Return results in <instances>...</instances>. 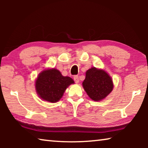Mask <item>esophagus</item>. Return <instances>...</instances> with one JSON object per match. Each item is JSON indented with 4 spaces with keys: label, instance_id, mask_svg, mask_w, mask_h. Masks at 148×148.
I'll use <instances>...</instances> for the list:
<instances>
[{
    "label": "esophagus",
    "instance_id": "obj_1",
    "mask_svg": "<svg viewBox=\"0 0 148 148\" xmlns=\"http://www.w3.org/2000/svg\"><path fill=\"white\" fill-rule=\"evenodd\" d=\"M74 82H76V84H77V83H79V77H78V76H74Z\"/></svg>",
    "mask_w": 148,
    "mask_h": 148
}]
</instances>
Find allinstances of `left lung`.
I'll return each mask as SVG.
<instances>
[{
    "mask_svg": "<svg viewBox=\"0 0 148 148\" xmlns=\"http://www.w3.org/2000/svg\"><path fill=\"white\" fill-rule=\"evenodd\" d=\"M83 87L92 101H99L104 99L113 89V82L108 74L104 70L95 67L87 71Z\"/></svg>",
    "mask_w": 148,
    "mask_h": 148,
    "instance_id": "obj_1",
    "label": "left lung"
}]
</instances>
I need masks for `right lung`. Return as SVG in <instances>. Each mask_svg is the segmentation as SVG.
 Returning a JSON list of instances; mask_svg holds the SVG:
<instances>
[{
	"label": "right lung",
	"instance_id": "1",
	"mask_svg": "<svg viewBox=\"0 0 148 148\" xmlns=\"http://www.w3.org/2000/svg\"><path fill=\"white\" fill-rule=\"evenodd\" d=\"M74 82L71 77L63 76L56 69L44 70L35 82L36 91L44 101L56 102L61 99L65 90Z\"/></svg>",
	"mask_w": 148,
	"mask_h": 148
}]
</instances>
